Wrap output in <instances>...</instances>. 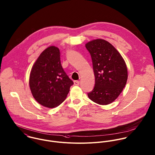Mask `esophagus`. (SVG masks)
Wrapping results in <instances>:
<instances>
[{"mask_svg": "<svg viewBox=\"0 0 155 155\" xmlns=\"http://www.w3.org/2000/svg\"><path fill=\"white\" fill-rule=\"evenodd\" d=\"M74 85L75 86H78L80 84V81H77H77H74Z\"/></svg>", "mask_w": 155, "mask_h": 155, "instance_id": "obj_1", "label": "esophagus"}]
</instances>
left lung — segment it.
Segmentation results:
<instances>
[{"label": "left lung", "mask_w": 155, "mask_h": 155, "mask_svg": "<svg viewBox=\"0 0 155 155\" xmlns=\"http://www.w3.org/2000/svg\"><path fill=\"white\" fill-rule=\"evenodd\" d=\"M91 54L95 84L88 97L99 105L114 101L122 92L127 80L126 63L120 53L108 41L96 39L86 44Z\"/></svg>", "instance_id": "1"}]
</instances>
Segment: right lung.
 <instances>
[{"instance_id": "obj_1", "label": "right lung", "mask_w": 155, "mask_h": 155, "mask_svg": "<svg viewBox=\"0 0 155 155\" xmlns=\"http://www.w3.org/2000/svg\"><path fill=\"white\" fill-rule=\"evenodd\" d=\"M73 84L62 68L59 49L50 46L44 50L33 64L29 77L35 99L44 107H56L65 100Z\"/></svg>"}]
</instances>
